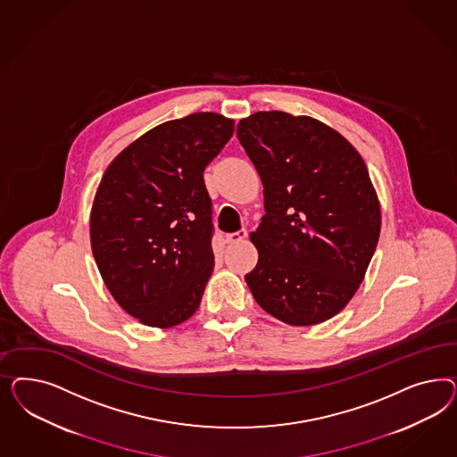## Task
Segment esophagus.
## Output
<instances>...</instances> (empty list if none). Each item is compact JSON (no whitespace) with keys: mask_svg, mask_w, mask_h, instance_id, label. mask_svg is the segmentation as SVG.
<instances>
[{"mask_svg":"<svg viewBox=\"0 0 457 457\" xmlns=\"http://www.w3.org/2000/svg\"><path fill=\"white\" fill-rule=\"evenodd\" d=\"M246 237H248V231H246V229H241V231H237V233H231V235L226 236V243L236 245V243L245 241Z\"/></svg>","mask_w":457,"mask_h":457,"instance_id":"34e87169","label":"esophagus"}]
</instances>
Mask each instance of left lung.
<instances>
[{
    "label": "left lung",
    "mask_w": 457,
    "mask_h": 457,
    "mask_svg": "<svg viewBox=\"0 0 457 457\" xmlns=\"http://www.w3.org/2000/svg\"><path fill=\"white\" fill-rule=\"evenodd\" d=\"M263 182L266 214L249 235L256 303L293 327L319 325L360 288L380 236V203L357 149L308 115L251 113L236 129Z\"/></svg>",
    "instance_id": "obj_1"
}]
</instances>
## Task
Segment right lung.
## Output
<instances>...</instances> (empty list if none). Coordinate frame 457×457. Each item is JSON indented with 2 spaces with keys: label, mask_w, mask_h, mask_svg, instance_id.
<instances>
[{
  "label": "right lung",
  "mask_w": 457,
  "mask_h": 457,
  "mask_svg": "<svg viewBox=\"0 0 457 457\" xmlns=\"http://www.w3.org/2000/svg\"><path fill=\"white\" fill-rule=\"evenodd\" d=\"M235 120L197 112L157 125L104 172L90 211V245L113 300L154 328L191 319L214 268L204 169Z\"/></svg>",
  "instance_id": "add662e5"
}]
</instances>
